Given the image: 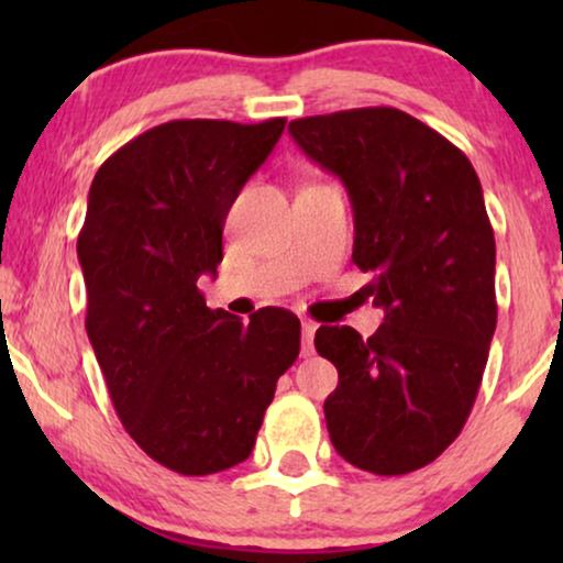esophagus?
Instances as JSON below:
<instances>
[{
	"instance_id": "34e87169",
	"label": "esophagus",
	"mask_w": 563,
	"mask_h": 563,
	"mask_svg": "<svg viewBox=\"0 0 563 563\" xmlns=\"http://www.w3.org/2000/svg\"><path fill=\"white\" fill-rule=\"evenodd\" d=\"M314 330H318V325H314L312 320H305L302 322V356H312V351H314Z\"/></svg>"
}]
</instances>
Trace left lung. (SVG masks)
I'll list each match as a JSON object with an SVG mask.
<instances>
[{"label": "left lung", "instance_id": "1", "mask_svg": "<svg viewBox=\"0 0 563 563\" xmlns=\"http://www.w3.org/2000/svg\"><path fill=\"white\" fill-rule=\"evenodd\" d=\"M299 148L343 181L353 264L384 310L372 338L322 325L314 349L338 368L330 441L379 476L435 461L464 428L497 328L495 233L472 161L395 107L289 122Z\"/></svg>", "mask_w": 563, "mask_h": 563}]
</instances>
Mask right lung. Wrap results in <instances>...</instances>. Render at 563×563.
<instances>
[{
	"label": "right lung",
	"instance_id": "1",
	"mask_svg": "<svg viewBox=\"0 0 563 563\" xmlns=\"http://www.w3.org/2000/svg\"><path fill=\"white\" fill-rule=\"evenodd\" d=\"M287 120H172L99 166L76 243L87 335L130 438L184 476L251 456L276 382L299 356V320L249 322L197 287L222 261V225Z\"/></svg>",
	"mask_w": 563,
	"mask_h": 563
}]
</instances>
